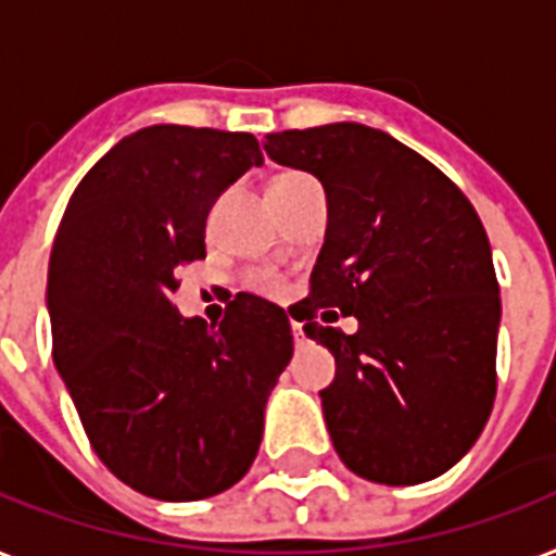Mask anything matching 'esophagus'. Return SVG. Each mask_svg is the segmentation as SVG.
Masks as SVG:
<instances>
[{
  "label": "esophagus",
  "instance_id": "obj_1",
  "mask_svg": "<svg viewBox=\"0 0 556 556\" xmlns=\"http://www.w3.org/2000/svg\"><path fill=\"white\" fill-rule=\"evenodd\" d=\"M291 334H294L296 346H303L305 334H303V326H300V323H291Z\"/></svg>",
  "mask_w": 556,
  "mask_h": 556
}]
</instances>
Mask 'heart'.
Wrapping results in <instances>:
<instances>
[{
  "mask_svg": "<svg viewBox=\"0 0 556 556\" xmlns=\"http://www.w3.org/2000/svg\"><path fill=\"white\" fill-rule=\"evenodd\" d=\"M308 176H303V173H282V176H277L274 181H270L268 192H282V190H291V187H296L300 181H305ZM253 286L260 288V291H277L279 282L277 277H270V274H256L253 277Z\"/></svg>",
  "mask_w": 556,
  "mask_h": 556,
  "instance_id": "obj_1",
  "label": "heart"
}]
</instances>
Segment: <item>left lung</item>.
<instances>
[{
	"mask_svg": "<svg viewBox=\"0 0 556 556\" xmlns=\"http://www.w3.org/2000/svg\"><path fill=\"white\" fill-rule=\"evenodd\" d=\"M265 138L277 164L320 178L329 204L300 320L338 364L320 392L331 444L369 482L447 473L496 397L500 282L473 204L439 167L371 126ZM338 313L358 317L355 336L328 326Z\"/></svg>",
	"mask_w": 556,
	"mask_h": 556,
	"instance_id": "1",
	"label": "left lung"
}]
</instances>
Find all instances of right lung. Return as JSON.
<instances>
[{"label":"right lung","instance_id":"right-lung-1","mask_svg":"<svg viewBox=\"0 0 556 556\" xmlns=\"http://www.w3.org/2000/svg\"><path fill=\"white\" fill-rule=\"evenodd\" d=\"M260 164L248 132L147 126L86 173L54 236V366L100 462L152 500H207L248 473L294 355L286 308L262 296L236 294L218 326L173 305L178 270L207 256L210 207Z\"/></svg>","mask_w":556,"mask_h":556}]
</instances>
